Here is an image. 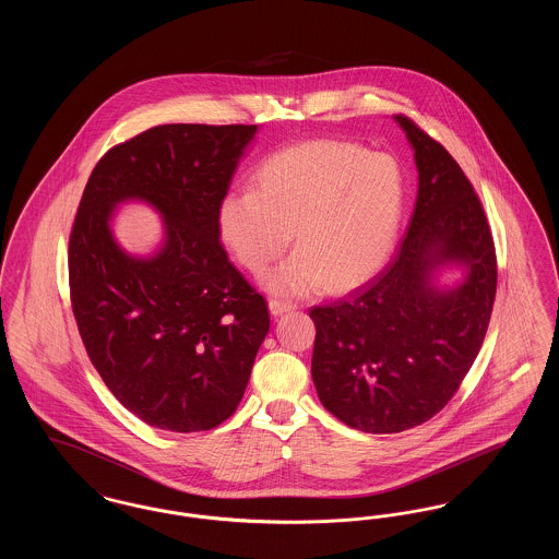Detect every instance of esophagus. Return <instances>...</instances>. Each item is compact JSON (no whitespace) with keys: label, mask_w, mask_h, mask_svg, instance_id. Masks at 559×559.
<instances>
[{"label":"esophagus","mask_w":559,"mask_h":559,"mask_svg":"<svg viewBox=\"0 0 559 559\" xmlns=\"http://www.w3.org/2000/svg\"><path fill=\"white\" fill-rule=\"evenodd\" d=\"M267 308H270V314H272V317H283V314L295 310L293 304H289V301H281V299H270Z\"/></svg>","instance_id":"obj_1"}]
</instances>
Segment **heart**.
<instances>
[{"instance_id": "b5f03b06", "label": "heart", "mask_w": 559, "mask_h": 559, "mask_svg": "<svg viewBox=\"0 0 559 559\" xmlns=\"http://www.w3.org/2000/svg\"><path fill=\"white\" fill-rule=\"evenodd\" d=\"M258 187L228 190L217 207L224 242L242 266L262 272L267 292L306 295L324 283L346 292L388 260L399 233L404 180L399 163L349 142L283 148L258 169Z\"/></svg>"}]
</instances>
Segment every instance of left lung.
<instances>
[{
	"mask_svg": "<svg viewBox=\"0 0 559 559\" xmlns=\"http://www.w3.org/2000/svg\"><path fill=\"white\" fill-rule=\"evenodd\" d=\"M394 121L419 174L406 237L367 285L310 312L320 402L367 433L421 426L447 406L478 356L497 293L495 242L469 180L411 119ZM452 269L462 278L444 286Z\"/></svg>",
	"mask_w": 559,
	"mask_h": 559,
	"instance_id": "obj_1",
	"label": "left lung"
}]
</instances>
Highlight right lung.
I'll return each instance as SVG.
<instances>
[{"instance_id": "1", "label": "right lung", "mask_w": 559, "mask_h": 559, "mask_svg": "<svg viewBox=\"0 0 559 559\" xmlns=\"http://www.w3.org/2000/svg\"><path fill=\"white\" fill-rule=\"evenodd\" d=\"M258 126L169 123L108 151L81 197L69 242L73 312L112 396L144 424L219 426L245 394L270 317L219 242L217 207ZM162 217L151 254L128 252L121 204Z\"/></svg>"}]
</instances>
